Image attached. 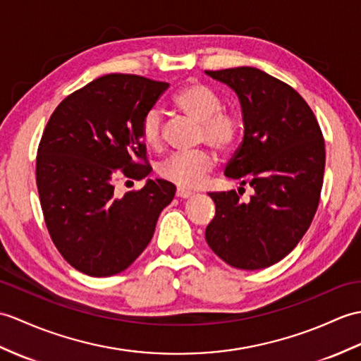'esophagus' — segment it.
I'll use <instances>...</instances> for the list:
<instances>
[{"label":"esophagus","instance_id":"34e87169","mask_svg":"<svg viewBox=\"0 0 361 361\" xmlns=\"http://www.w3.org/2000/svg\"><path fill=\"white\" fill-rule=\"evenodd\" d=\"M192 195H194V194H192V192L188 190V189H183V188L177 189V197L178 198H190Z\"/></svg>","mask_w":361,"mask_h":361}]
</instances>
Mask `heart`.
<instances>
[{"mask_svg": "<svg viewBox=\"0 0 361 361\" xmlns=\"http://www.w3.org/2000/svg\"><path fill=\"white\" fill-rule=\"evenodd\" d=\"M173 104L201 124V141L220 152H229L235 147L241 137V118L237 112L223 109V99L214 89L203 82H190L175 94ZM141 138L149 147H161L163 118L158 109H150L142 116ZM214 166L215 158L209 150H197L169 157L158 167V173L177 186L194 189L204 181Z\"/></svg>", "mask_w": 361, "mask_h": 361, "instance_id": "b5f03b06", "label": "heart"}]
</instances>
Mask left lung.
Instances as JSON below:
<instances>
[{"mask_svg":"<svg viewBox=\"0 0 361 361\" xmlns=\"http://www.w3.org/2000/svg\"><path fill=\"white\" fill-rule=\"evenodd\" d=\"M206 75L241 104L245 137L224 175L254 189L247 203L235 190L209 194L215 216L206 241L232 267L264 269L298 245L317 212L326 160L320 126L295 89L255 67Z\"/></svg>","mask_w":361,"mask_h":361,"instance_id":"8db88e82","label":"left lung"}]
</instances>
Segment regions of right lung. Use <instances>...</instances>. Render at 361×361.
Returning a JSON list of instances; mask_svg holds the SVG:
<instances>
[{
  "mask_svg": "<svg viewBox=\"0 0 361 361\" xmlns=\"http://www.w3.org/2000/svg\"><path fill=\"white\" fill-rule=\"evenodd\" d=\"M167 87L138 75H104L64 98L46 126L37 155L41 207L54 245L82 274L128 269L175 197L173 184L160 178L114 194L116 177L142 180L152 171L141 121Z\"/></svg>",
  "mask_w": 361,
  "mask_h": 361,
  "instance_id": "right-lung-1",
  "label": "right lung"
}]
</instances>
